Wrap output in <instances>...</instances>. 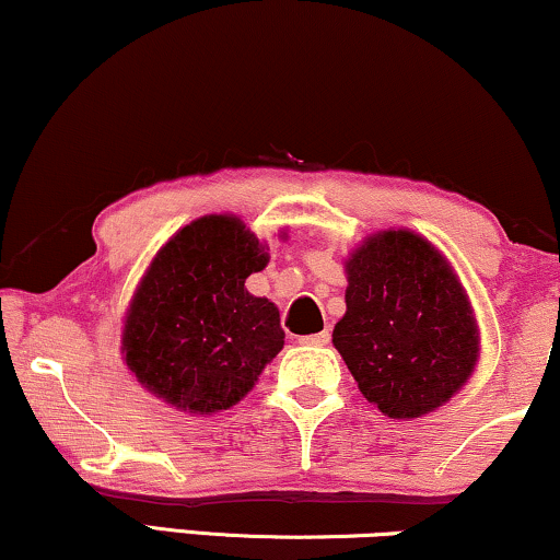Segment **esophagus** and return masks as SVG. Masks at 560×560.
<instances>
[{
	"mask_svg": "<svg viewBox=\"0 0 560 560\" xmlns=\"http://www.w3.org/2000/svg\"><path fill=\"white\" fill-rule=\"evenodd\" d=\"M298 341L305 343V347H326V343L331 341V334H328V331L308 334V336H301V339H298Z\"/></svg>",
	"mask_w": 560,
	"mask_h": 560,
	"instance_id": "1",
	"label": "esophagus"
}]
</instances>
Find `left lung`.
Segmentation results:
<instances>
[{
  "mask_svg": "<svg viewBox=\"0 0 560 560\" xmlns=\"http://www.w3.org/2000/svg\"><path fill=\"white\" fill-rule=\"evenodd\" d=\"M334 347L359 393L395 420L446 405L477 370L481 336L446 255L410 229L364 236L349 257Z\"/></svg>",
  "mask_w": 560,
  "mask_h": 560,
  "instance_id": "1",
  "label": "left lung"
}]
</instances>
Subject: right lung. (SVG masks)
I'll list each match as a JSON object with an SVG mask.
<instances>
[{"label":"right lung","mask_w":560,"mask_h":560,"mask_svg":"<svg viewBox=\"0 0 560 560\" xmlns=\"http://www.w3.org/2000/svg\"><path fill=\"white\" fill-rule=\"evenodd\" d=\"M267 262L234 213L194 219L158 249L121 318V359L150 395L213 416L252 393L285 343L278 305L244 285Z\"/></svg>","instance_id":"right-lung-1"}]
</instances>
